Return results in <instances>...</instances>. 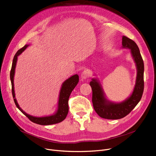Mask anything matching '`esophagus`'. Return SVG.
<instances>
[{
    "instance_id": "obj_1",
    "label": "esophagus",
    "mask_w": 156,
    "mask_h": 156,
    "mask_svg": "<svg viewBox=\"0 0 156 156\" xmlns=\"http://www.w3.org/2000/svg\"><path fill=\"white\" fill-rule=\"evenodd\" d=\"M90 71L89 70H84L83 72L81 73V78L82 80H85L87 78H88L90 76Z\"/></svg>"
}]
</instances>
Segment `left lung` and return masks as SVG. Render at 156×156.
<instances>
[{
  "instance_id": "8db88e82",
  "label": "left lung",
  "mask_w": 156,
  "mask_h": 156,
  "mask_svg": "<svg viewBox=\"0 0 156 156\" xmlns=\"http://www.w3.org/2000/svg\"><path fill=\"white\" fill-rule=\"evenodd\" d=\"M122 48L131 50L137 69L136 84L130 96L120 103L110 101L106 98L98 79L94 78L90 83L93 91V108L97 114L105 119H119L127 116L140 101L144 91V66L139 49L133 40L126 36H122Z\"/></svg>"
}]
</instances>
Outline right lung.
<instances>
[{
  "mask_svg": "<svg viewBox=\"0 0 156 156\" xmlns=\"http://www.w3.org/2000/svg\"><path fill=\"white\" fill-rule=\"evenodd\" d=\"M29 47V45H25L23 48L17 51L16 54L15 55L13 59L12 68L10 73V78L12 83V93L13 98L14 102L17 108L29 118L32 122L40 124V125H51L56 123H59L63 121L66 117L68 112V99L71 93L72 92L73 89L77 85L79 81V76L77 74L74 75L66 80L63 83L60 89L58 102V108L57 110L54 113L53 115L47 116L43 117H36L32 115L27 114L24 111H23L21 108L19 106L17 100L16 98L15 91H14V83H13V78L14 75H15V69L16 67V64L17 62V57L20 55L27 48Z\"/></svg>",
  "mask_w": 156,
  "mask_h": 156,
  "instance_id": "right-lung-1",
  "label": "right lung"
}]
</instances>
